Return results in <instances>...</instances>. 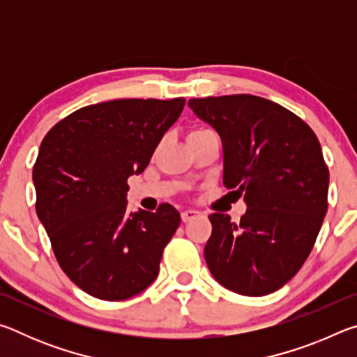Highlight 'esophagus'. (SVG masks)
Wrapping results in <instances>:
<instances>
[{"mask_svg":"<svg viewBox=\"0 0 357 357\" xmlns=\"http://www.w3.org/2000/svg\"><path fill=\"white\" fill-rule=\"evenodd\" d=\"M200 214L198 211H193V209H185L181 213V219H183V222H190L192 219H195V217Z\"/></svg>","mask_w":357,"mask_h":357,"instance_id":"esophagus-1","label":"esophagus"}]
</instances>
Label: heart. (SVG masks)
<instances>
[{
    "label": "heart",
    "instance_id": "heart-1",
    "mask_svg": "<svg viewBox=\"0 0 357 357\" xmlns=\"http://www.w3.org/2000/svg\"><path fill=\"white\" fill-rule=\"evenodd\" d=\"M202 130H206V129H195V130H192L190 134H193V132H202Z\"/></svg>",
    "mask_w": 357,
    "mask_h": 357
}]
</instances>
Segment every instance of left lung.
<instances>
[{
  "mask_svg": "<svg viewBox=\"0 0 357 357\" xmlns=\"http://www.w3.org/2000/svg\"><path fill=\"white\" fill-rule=\"evenodd\" d=\"M189 107L220 135L223 185L247 204L239 222L209 215L211 274L238 294L274 293L310 255L328 211L329 170L315 132L252 94L190 99Z\"/></svg>",
  "mask_w": 357,
  "mask_h": 357,
  "instance_id": "obj_1",
  "label": "left lung"
}]
</instances>
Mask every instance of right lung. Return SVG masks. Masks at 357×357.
I'll return each instance as SVG.
<instances>
[{"label": "right lung", "instance_id": "right-lung-1", "mask_svg": "<svg viewBox=\"0 0 357 357\" xmlns=\"http://www.w3.org/2000/svg\"><path fill=\"white\" fill-rule=\"evenodd\" d=\"M184 98L83 107L48 130L33 168L36 213L59 266L84 293L123 301L159 274L181 222L172 204L128 213V179L148 167Z\"/></svg>", "mask_w": 357, "mask_h": 357}]
</instances>
